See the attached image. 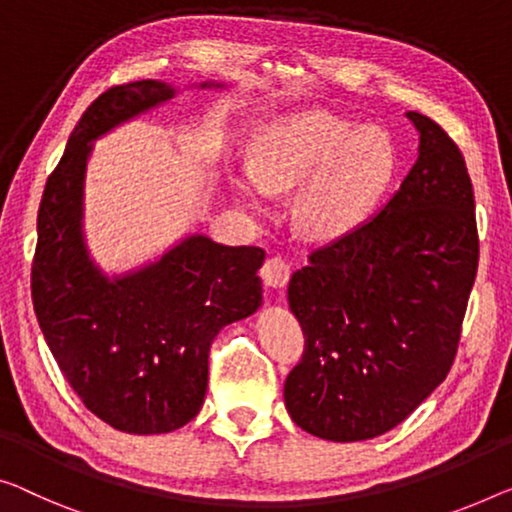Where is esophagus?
Returning <instances> with one entry per match:
<instances>
[{
  "mask_svg": "<svg viewBox=\"0 0 512 512\" xmlns=\"http://www.w3.org/2000/svg\"><path fill=\"white\" fill-rule=\"evenodd\" d=\"M259 276H262L264 285L280 289L289 282V276H292V266H289L285 257L273 255V257L266 259L264 266H262V273H259Z\"/></svg>",
  "mask_w": 512,
  "mask_h": 512,
  "instance_id": "esophagus-1",
  "label": "esophagus"
}]
</instances>
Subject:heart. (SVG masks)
I'll return each instance as SVG.
<instances>
[{"label": "heart", "mask_w": 512, "mask_h": 512, "mask_svg": "<svg viewBox=\"0 0 512 512\" xmlns=\"http://www.w3.org/2000/svg\"><path fill=\"white\" fill-rule=\"evenodd\" d=\"M393 167V144L377 128L329 112H301L271 121L257 135L250 170L234 183L259 211L266 209L269 193L301 188L296 220L310 236L331 239L372 209Z\"/></svg>", "instance_id": "obj_1"}]
</instances>
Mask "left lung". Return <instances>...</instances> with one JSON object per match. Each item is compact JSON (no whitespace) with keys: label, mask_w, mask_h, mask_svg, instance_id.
I'll use <instances>...</instances> for the list:
<instances>
[{"label":"left lung","mask_w":512,"mask_h":512,"mask_svg":"<svg viewBox=\"0 0 512 512\" xmlns=\"http://www.w3.org/2000/svg\"><path fill=\"white\" fill-rule=\"evenodd\" d=\"M418 160L368 223L312 250L289 280L305 349L285 381L301 430L365 441L400 425L455 361L478 271L474 188L437 121L407 112Z\"/></svg>","instance_id":"obj_1"}]
</instances>
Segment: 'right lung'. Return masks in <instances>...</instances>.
<instances>
[{"instance_id":"add662e5","label":"right lung","mask_w":512,"mask_h":512,"mask_svg":"<svg viewBox=\"0 0 512 512\" xmlns=\"http://www.w3.org/2000/svg\"><path fill=\"white\" fill-rule=\"evenodd\" d=\"M172 96L156 80L103 91L75 124L38 209V326L85 407L128 434L172 432L193 421L207 393L213 338L262 303L264 250L255 246L193 234L119 278L103 276L87 255L80 220L91 142Z\"/></svg>"}]
</instances>
